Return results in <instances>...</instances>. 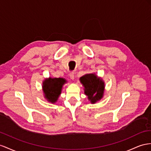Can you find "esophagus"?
<instances>
[{
	"mask_svg": "<svg viewBox=\"0 0 151 151\" xmlns=\"http://www.w3.org/2000/svg\"><path fill=\"white\" fill-rule=\"evenodd\" d=\"M70 77L71 80H74L75 78V72H71L70 73Z\"/></svg>",
	"mask_w": 151,
	"mask_h": 151,
	"instance_id": "esophagus-1",
	"label": "esophagus"
}]
</instances>
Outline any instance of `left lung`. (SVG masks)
Segmentation results:
<instances>
[{"mask_svg": "<svg viewBox=\"0 0 151 151\" xmlns=\"http://www.w3.org/2000/svg\"><path fill=\"white\" fill-rule=\"evenodd\" d=\"M80 80L85 87V93L91 103L96 102L102 97L104 83L96 75H85L81 77Z\"/></svg>", "mask_w": 151, "mask_h": 151, "instance_id": "obj_1", "label": "left lung"}]
</instances>
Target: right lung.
<instances>
[{
	"mask_svg": "<svg viewBox=\"0 0 151 151\" xmlns=\"http://www.w3.org/2000/svg\"><path fill=\"white\" fill-rule=\"evenodd\" d=\"M65 82L66 80L61 78L45 79L43 82L42 87L47 99L52 103L56 102Z\"/></svg>",
	"mask_w": 151,
	"mask_h": 151,
	"instance_id": "1",
	"label": "right lung"
}]
</instances>
